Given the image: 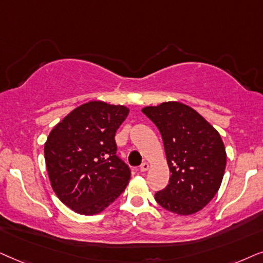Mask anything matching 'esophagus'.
<instances>
[{
  "label": "esophagus",
  "instance_id": "obj_1",
  "mask_svg": "<svg viewBox=\"0 0 263 263\" xmlns=\"http://www.w3.org/2000/svg\"><path fill=\"white\" fill-rule=\"evenodd\" d=\"M139 170L142 171V172H145V171L149 170V163L148 162H143L141 164V167H139Z\"/></svg>",
  "mask_w": 263,
  "mask_h": 263
}]
</instances>
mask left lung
Returning <instances> with one entry per match:
<instances>
[{
  "label": "left lung",
  "instance_id": "1",
  "mask_svg": "<svg viewBox=\"0 0 263 263\" xmlns=\"http://www.w3.org/2000/svg\"><path fill=\"white\" fill-rule=\"evenodd\" d=\"M159 128L170 167V184L157 191L161 207L191 215L212 201L221 185L226 150L219 132L191 107L163 102L142 109Z\"/></svg>",
  "mask_w": 263,
  "mask_h": 263
}]
</instances>
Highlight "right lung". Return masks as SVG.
<instances>
[{"instance_id":"1","label":"right lung","mask_w":263,"mask_h":263,"mask_svg":"<svg viewBox=\"0 0 263 263\" xmlns=\"http://www.w3.org/2000/svg\"><path fill=\"white\" fill-rule=\"evenodd\" d=\"M128 111L125 106L91 101L49 134L44 156L51 187L78 214H99L128 184L131 171L117 156L114 138Z\"/></svg>"}]
</instances>
